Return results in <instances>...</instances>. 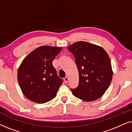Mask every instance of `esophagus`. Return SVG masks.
Instances as JSON below:
<instances>
[{
  "mask_svg": "<svg viewBox=\"0 0 132 132\" xmlns=\"http://www.w3.org/2000/svg\"><path fill=\"white\" fill-rule=\"evenodd\" d=\"M64 82L65 83H67L68 82V77H65L64 79Z\"/></svg>",
  "mask_w": 132,
  "mask_h": 132,
  "instance_id": "esophagus-1",
  "label": "esophagus"
}]
</instances>
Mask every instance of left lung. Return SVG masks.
I'll return each mask as SVG.
<instances>
[{"label": "left lung", "instance_id": "1", "mask_svg": "<svg viewBox=\"0 0 132 132\" xmlns=\"http://www.w3.org/2000/svg\"><path fill=\"white\" fill-rule=\"evenodd\" d=\"M68 49L73 53L79 74V85L71 89L77 98L92 102L100 98L108 89L112 70L109 55L102 47L79 41Z\"/></svg>", "mask_w": 132, "mask_h": 132}]
</instances>
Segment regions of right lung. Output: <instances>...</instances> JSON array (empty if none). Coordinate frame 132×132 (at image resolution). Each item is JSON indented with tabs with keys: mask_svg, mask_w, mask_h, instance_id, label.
<instances>
[{
	"mask_svg": "<svg viewBox=\"0 0 132 132\" xmlns=\"http://www.w3.org/2000/svg\"><path fill=\"white\" fill-rule=\"evenodd\" d=\"M62 47L41 46L30 53L18 70L20 87L27 98L44 103L56 95L63 80L57 75L52 61Z\"/></svg>",
	"mask_w": 132,
	"mask_h": 132,
	"instance_id": "obj_1",
	"label": "right lung"
}]
</instances>
